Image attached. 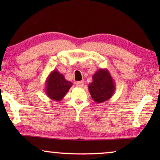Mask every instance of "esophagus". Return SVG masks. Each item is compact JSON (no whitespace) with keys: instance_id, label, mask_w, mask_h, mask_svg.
Wrapping results in <instances>:
<instances>
[{"instance_id":"1","label":"esophagus","mask_w":160,"mask_h":160,"mask_svg":"<svg viewBox=\"0 0 160 160\" xmlns=\"http://www.w3.org/2000/svg\"><path fill=\"white\" fill-rule=\"evenodd\" d=\"M76 87H82L83 86H84V82H83L82 81L77 82L76 83Z\"/></svg>"}]
</instances>
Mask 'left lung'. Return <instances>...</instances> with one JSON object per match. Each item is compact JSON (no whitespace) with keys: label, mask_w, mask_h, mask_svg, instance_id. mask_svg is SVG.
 <instances>
[{"label":"left lung","mask_w":160,"mask_h":160,"mask_svg":"<svg viewBox=\"0 0 160 160\" xmlns=\"http://www.w3.org/2000/svg\"><path fill=\"white\" fill-rule=\"evenodd\" d=\"M90 95L96 103L110 99L115 92V83L106 68L98 69L92 76V82L88 85Z\"/></svg>","instance_id":"1"}]
</instances>
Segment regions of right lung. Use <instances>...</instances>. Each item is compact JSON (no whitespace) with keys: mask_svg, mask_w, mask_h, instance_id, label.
Instances as JSON below:
<instances>
[{"mask_svg":"<svg viewBox=\"0 0 160 160\" xmlns=\"http://www.w3.org/2000/svg\"><path fill=\"white\" fill-rule=\"evenodd\" d=\"M72 82L65 79L64 75L54 70L46 80L45 91L47 95L54 101H60L65 97L70 88Z\"/></svg>","mask_w":160,"mask_h":160,"instance_id":"right-lung-1","label":"right lung"}]
</instances>
